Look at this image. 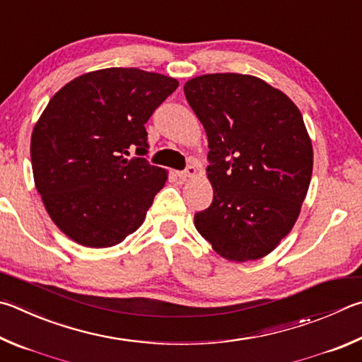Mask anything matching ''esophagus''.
Returning a JSON list of instances; mask_svg holds the SVG:
<instances>
[{
  "mask_svg": "<svg viewBox=\"0 0 362 362\" xmlns=\"http://www.w3.org/2000/svg\"><path fill=\"white\" fill-rule=\"evenodd\" d=\"M194 175H196L194 166H188L185 170H179V173H177V177H180L182 180H187L189 177H194Z\"/></svg>",
  "mask_w": 362,
  "mask_h": 362,
  "instance_id": "1",
  "label": "esophagus"
}]
</instances>
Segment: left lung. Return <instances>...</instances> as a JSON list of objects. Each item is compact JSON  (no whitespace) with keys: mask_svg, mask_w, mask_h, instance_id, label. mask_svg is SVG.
Returning a JSON list of instances; mask_svg holds the SVG:
<instances>
[{"mask_svg":"<svg viewBox=\"0 0 362 362\" xmlns=\"http://www.w3.org/2000/svg\"><path fill=\"white\" fill-rule=\"evenodd\" d=\"M209 139V209L194 226L229 261L259 259L298 220L312 179L313 148L299 109L247 74H206L183 87Z\"/></svg>","mask_w":362,"mask_h":362,"instance_id":"8db88e82","label":"left lung"}]
</instances>
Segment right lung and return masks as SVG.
Segmentation results:
<instances>
[{
  "instance_id": "obj_1",
  "label": "right lung",
  "mask_w": 362,
  "mask_h": 362,
  "mask_svg": "<svg viewBox=\"0 0 362 362\" xmlns=\"http://www.w3.org/2000/svg\"><path fill=\"white\" fill-rule=\"evenodd\" d=\"M173 77L137 68L78 76L49 101L31 134L37 193L77 244H120L146 220L168 173L146 158V123L174 93ZM131 149L137 157L124 158Z\"/></svg>"
}]
</instances>
